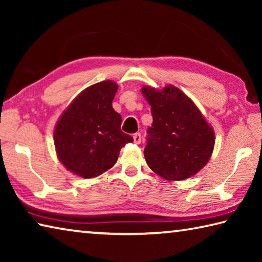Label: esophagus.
I'll return each instance as SVG.
<instances>
[{
	"instance_id": "esophagus-1",
	"label": "esophagus",
	"mask_w": 262,
	"mask_h": 262,
	"mask_svg": "<svg viewBox=\"0 0 262 262\" xmlns=\"http://www.w3.org/2000/svg\"><path fill=\"white\" fill-rule=\"evenodd\" d=\"M133 139H134V143L140 144L141 143V134H140V133H136V134H134Z\"/></svg>"
}]
</instances>
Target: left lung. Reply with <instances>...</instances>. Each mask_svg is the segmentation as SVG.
<instances>
[{
    "label": "left lung",
    "mask_w": 262,
    "mask_h": 262,
    "mask_svg": "<svg viewBox=\"0 0 262 262\" xmlns=\"http://www.w3.org/2000/svg\"><path fill=\"white\" fill-rule=\"evenodd\" d=\"M151 106L152 125L147 130L144 157L148 166L166 180H184L206 165L215 135L200 110L173 85L163 90L142 88Z\"/></svg>",
    "instance_id": "left-lung-1"
}]
</instances>
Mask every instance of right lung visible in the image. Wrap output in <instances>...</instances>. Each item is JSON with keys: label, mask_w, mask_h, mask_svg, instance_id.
<instances>
[{"label": "right lung", "mask_w": 262, "mask_h": 262, "mask_svg": "<svg viewBox=\"0 0 262 262\" xmlns=\"http://www.w3.org/2000/svg\"><path fill=\"white\" fill-rule=\"evenodd\" d=\"M118 85L103 81L86 88L57 121L54 144L66 168L82 178H95L118 161L133 137L121 132L122 118L112 107Z\"/></svg>", "instance_id": "right-lung-1"}]
</instances>
